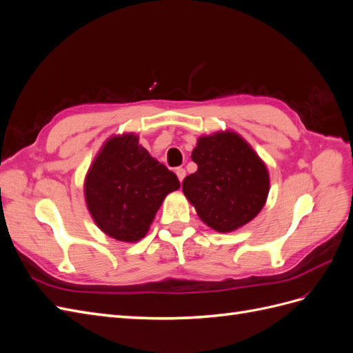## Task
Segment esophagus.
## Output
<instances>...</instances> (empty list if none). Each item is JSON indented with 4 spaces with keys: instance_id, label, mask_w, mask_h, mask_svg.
I'll use <instances>...</instances> for the list:
<instances>
[{
    "instance_id": "34e87169",
    "label": "esophagus",
    "mask_w": 353,
    "mask_h": 353,
    "mask_svg": "<svg viewBox=\"0 0 353 353\" xmlns=\"http://www.w3.org/2000/svg\"><path fill=\"white\" fill-rule=\"evenodd\" d=\"M175 174H176V176H178V179L181 181V183H183V179L185 178V169L179 166V168L175 169Z\"/></svg>"
}]
</instances>
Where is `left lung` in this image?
<instances>
[{
    "label": "left lung",
    "mask_w": 353,
    "mask_h": 353,
    "mask_svg": "<svg viewBox=\"0 0 353 353\" xmlns=\"http://www.w3.org/2000/svg\"><path fill=\"white\" fill-rule=\"evenodd\" d=\"M191 159L197 170L184 178L183 191L206 225L230 232L258 215L268 197V170L240 135L201 137Z\"/></svg>",
    "instance_id": "obj_1"
}]
</instances>
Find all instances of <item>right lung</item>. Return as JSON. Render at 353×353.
Segmentation results:
<instances>
[{"label":"right lung","mask_w":353,"mask_h":353,"mask_svg":"<svg viewBox=\"0 0 353 353\" xmlns=\"http://www.w3.org/2000/svg\"><path fill=\"white\" fill-rule=\"evenodd\" d=\"M176 175L153 159L138 137L125 134L104 144L85 179V199L95 223L119 241L145 236Z\"/></svg>","instance_id":"1"}]
</instances>
